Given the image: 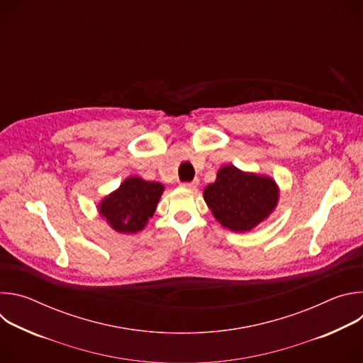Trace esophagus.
<instances>
[{
  "label": "esophagus",
  "mask_w": 363,
  "mask_h": 363,
  "mask_svg": "<svg viewBox=\"0 0 363 363\" xmlns=\"http://www.w3.org/2000/svg\"><path fill=\"white\" fill-rule=\"evenodd\" d=\"M182 186H184V188H186V189H192V191H195V189L198 188V181L195 179V181H192V182H185V184H182Z\"/></svg>",
  "instance_id": "obj_1"
}]
</instances>
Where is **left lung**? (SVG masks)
I'll list each match as a JSON object with an SVG mask.
<instances>
[{"label":"left lung","instance_id":"obj_1","mask_svg":"<svg viewBox=\"0 0 363 363\" xmlns=\"http://www.w3.org/2000/svg\"><path fill=\"white\" fill-rule=\"evenodd\" d=\"M280 198L277 182L234 165L218 169L213 184L203 189V201L214 218L234 233H248L266 221L276 210Z\"/></svg>","mask_w":363,"mask_h":363}]
</instances>
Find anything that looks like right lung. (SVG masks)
<instances>
[{
	"label": "right lung",
	"mask_w": 363,
	"mask_h": 363,
	"mask_svg": "<svg viewBox=\"0 0 363 363\" xmlns=\"http://www.w3.org/2000/svg\"><path fill=\"white\" fill-rule=\"evenodd\" d=\"M164 191L161 182L129 177L97 203L99 216L119 234H136L153 217Z\"/></svg>",
	"instance_id": "1"
}]
</instances>
